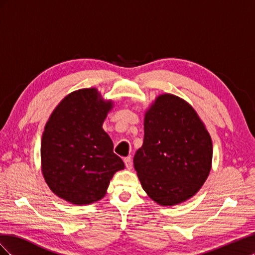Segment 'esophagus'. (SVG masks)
Returning a JSON list of instances; mask_svg holds the SVG:
<instances>
[{"instance_id": "obj_1", "label": "esophagus", "mask_w": 255, "mask_h": 255, "mask_svg": "<svg viewBox=\"0 0 255 255\" xmlns=\"http://www.w3.org/2000/svg\"><path fill=\"white\" fill-rule=\"evenodd\" d=\"M123 161H125V164L127 166L128 169H130L132 168V158H130V156H128V157H125L123 158Z\"/></svg>"}]
</instances>
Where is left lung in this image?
I'll return each mask as SVG.
<instances>
[{"instance_id":"8db88e82","label":"left lung","mask_w":255,"mask_h":255,"mask_svg":"<svg viewBox=\"0 0 255 255\" xmlns=\"http://www.w3.org/2000/svg\"><path fill=\"white\" fill-rule=\"evenodd\" d=\"M143 128V143L134 156L143 190L165 206L195 196L213 158L211 136L196 111L179 97L160 95L145 112Z\"/></svg>"}]
</instances>
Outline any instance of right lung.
<instances>
[{"mask_svg":"<svg viewBox=\"0 0 255 255\" xmlns=\"http://www.w3.org/2000/svg\"><path fill=\"white\" fill-rule=\"evenodd\" d=\"M113 107L96 88L69 94L53 111L41 139V170L50 189L76 205L101 200L125 168L102 125Z\"/></svg>","mask_w":255,"mask_h":255,"instance_id":"right-lung-1","label":"right lung"}]
</instances>
